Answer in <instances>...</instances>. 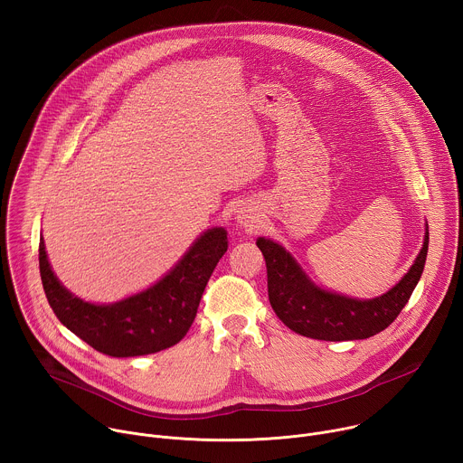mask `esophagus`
<instances>
[{
	"label": "esophagus",
	"mask_w": 463,
	"mask_h": 463,
	"mask_svg": "<svg viewBox=\"0 0 463 463\" xmlns=\"http://www.w3.org/2000/svg\"><path fill=\"white\" fill-rule=\"evenodd\" d=\"M236 218H238V223H240L241 227H245V229H252V227H254V223H256V218H254V216H252V213H250V211H247V209L240 211Z\"/></svg>",
	"instance_id": "esophagus-1"
}]
</instances>
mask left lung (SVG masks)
Here are the masks:
<instances>
[{
	"instance_id": "left-lung-1",
	"label": "left lung",
	"mask_w": 463,
	"mask_h": 463,
	"mask_svg": "<svg viewBox=\"0 0 463 463\" xmlns=\"http://www.w3.org/2000/svg\"><path fill=\"white\" fill-rule=\"evenodd\" d=\"M258 249L266 258L268 293L277 317L295 334L318 341L368 339L402 313L418 286L429 250V227L414 266L388 293L357 300L317 288L298 268L293 256L279 243L258 238Z\"/></svg>"
}]
</instances>
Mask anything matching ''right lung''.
Listing matches in <instances>:
<instances>
[{
	"instance_id": "right-lung-1",
	"label": "right lung",
	"mask_w": 463,
	"mask_h": 463,
	"mask_svg": "<svg viewBox=\"0 0 463 463\" xmlns=\"http://www.w3.org/2000/svg\"><path fill=\"white\" fill-rule=\"evenodd\" d=\"M227 250V232H203L177 266L150 289L126 300L97 306L73 297L51 271L43 240L38 260L45 297L58 320L111 357H137L177 345L192 326L205 286Z\"/></svg>"
}]
</instances>
